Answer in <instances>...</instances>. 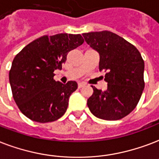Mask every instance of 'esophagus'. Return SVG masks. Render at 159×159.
Listing matches in <instances>:
<instances>
[{"label":"esophagus","instance_id":"esophagus-1","mask_svg":"<svg viewBox=\"0 0 159 159\" xmlns=\"http://www.w3.org/2000/svg\"><path fill=\"white\" fill-rule=\"evenodd\" d=\"M84 83H83V82H79V83H78V88H82V87H83V86H84Z\"/></svg>","mask_w":159,"mask_h":159}]
</instances>
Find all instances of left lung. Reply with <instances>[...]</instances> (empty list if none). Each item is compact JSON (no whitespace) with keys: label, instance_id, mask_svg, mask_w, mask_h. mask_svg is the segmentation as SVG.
Masks as SVG:
<instances>
[{"label":"left lung","instance_id":"obj_1","mask_svg":"<svg viewBox=\"0 0 159 159\" xmlns=\"http://www.w3.org/2000/svg\"><path fill=\"white\" fill-rule=\"evenodd\" d=\"M85 41L99 53V70L106 72V91L92 86L88 106L95 117L118 120L139 103L144 89V61L139 50L123 37L108 31L83 33Z\"/></svg>","mask_w":159,"mask_h":159}]
</instances>
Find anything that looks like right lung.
Returning <instances> with one entry per match:
<instances>
[{
    "label": "right lung",
    "mask_w": 159,
    "mask_h": 159,
    "mask_svg": "<svg viewBox=\"0 0 159 159\" xmlns=\"http://www.w3.org/2000/svg\"><path fill=\"white\" fill-rule=\"evenodd\" d=\"M84 42L80 34L43 36L23 48L12 61L9 81L13 98L26 117L37 123L53 122L66 112L77 83L63 84L53 73L66 60L70 51Z\"/></svg>",
    "instance_id": "right-lung-1"
}]
</instances>
